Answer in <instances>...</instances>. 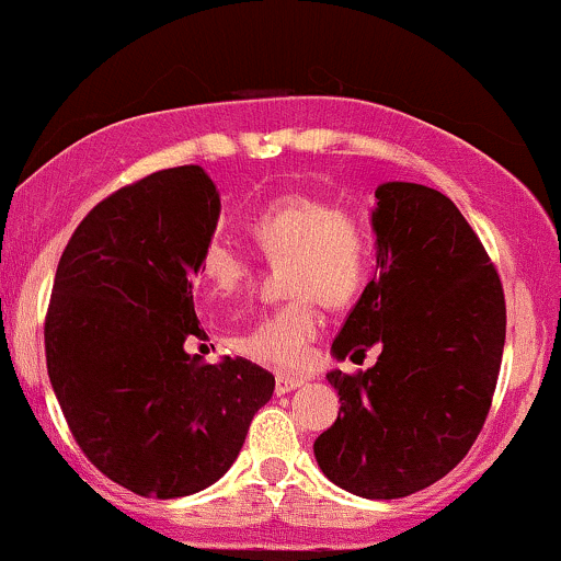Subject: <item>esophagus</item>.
<instances>
[{"label": "esophagus", "instance_id": "1", "mask_svg": "<svg viewBox=\"0 0 561 561\" xmlns=\"http://www.w3.org/2000/svg\"><path fill=\"white\" fill-rule=\"evenodd\" d=\"M302 385H305V377L278 375V377H275V393H278V396H286V393H291V390L302 388Z\"/></svg>", "mask_w": 561, "mask_h": 561}]
</instances>
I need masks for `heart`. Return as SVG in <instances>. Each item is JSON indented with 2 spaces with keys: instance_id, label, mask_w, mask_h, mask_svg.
Returning <instances> with one entry per match:
<instances>
[{
  "instance_id": "obj_1",
  "label": "heart",
  "mask_w": 561,
  "mask_h": 561,
  "mask_svg": "<svg viewBox=\"0 0 561 561\" xmlns=\"http://www.w3.org/2000/svg\"><path fill=\"white\" fill-rule=\"evenodd\" d=\"M251 238L270 262H286V288L294 302L264 316L234 336L232 347L256 364L302 369L312 355L321 312L347 305L369 275V238L353 214L316 195H283L267 203L249 225ZM201 278L214 297H232L251 278L249 259L225 240H210L201 254Z\"/></svg>"
}]
</instances>
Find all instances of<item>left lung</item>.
Here are the masks:
<instances>
[{
	"label": "left lung",
	"mask_w": 561,
	"mask_h": 561,
	"mask_svg": "<svg viewBox=\"0 0 561 561\" xmlns=\"http://www.w3.org/2000/svg\"><path fill=\"white\" fill-rule=\"evenodd\" d=\"M377 270L331 353L342 407L312 444L327 479L358 497L393 500L447 476L484 425L505 345L503 286L466 216L438 190L385 182L375 192Z\"/></svg>",
	"instance_id": "1"
}]
</instances>
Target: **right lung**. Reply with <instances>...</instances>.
<instances>
[{"mask_svg": "<svg viewBox=\"0 0 561 561\" xmlns=\"http://www.w3.org/2000/svg\"><path fill=\"white\" fill-rule=\"evenodd\" d=\"M201 165L123 186L66 243L45 318L47 375L71 436L101 473L144 497L221 479L275 377L245 358L203 364L192 278L219 221Z\"/></svg>", "mask_w": 561, "mask_h": 561, "instance_id": "right-lung-1", "label": "right lung"}]
</instances>
